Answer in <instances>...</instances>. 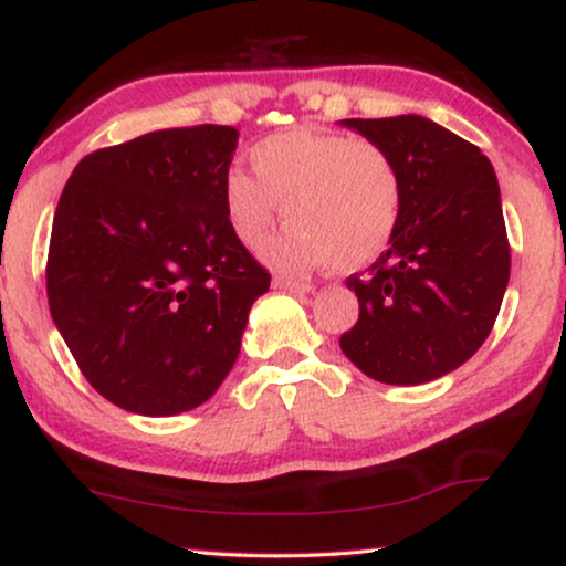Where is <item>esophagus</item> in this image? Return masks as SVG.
<instances>
[{
    "label": "esophagus",
    "instance_id": "1",
    "mask_svg": "<svg viewBox=\"0 0 566 566\" xmlns=\"http://www.w3.org/2000/svg\"><path fill=\"white\" fill-rule=\"evenodd\" d=\"M273 285H275V289H281V291L293 293V296H308V293H314V289L308 283L289 281V277H275Z\"/></svg>",
    "mask_w": 566,
    "mask_h": 566
}]
</instances>
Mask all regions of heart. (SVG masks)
Returning a JSON list of instances; mask_svg holds the SVG:
<instances>
[{"label": "heart", "instance_id": "1", "mask_svg": "<svg viewBox=\"0 0 566 566\" xmlns=\"http://www.w3.org/2000/svg\"><path fill=\"white\" fill-rule=\"evenodd\" d=\"M254 175L231 169L223 211L239 242L265 247L275 270L301 275L329 265L353 273L389 250L405 208V177L381 144L350 134L291 128L252 149Z\"/></svg>", "mask_w": 566, "mask_h": 566}]
</instances>
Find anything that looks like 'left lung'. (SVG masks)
Listing matches in <instances>:
<instances>
[{
  "label": "left lung",
  "mask_w": 566,
  "mask_h": 566,
  "mask_svg": "<svg viewBox=\"0 0 566 566\" xmlns=\"http://www.w3.org/2000/svg\"><path fill=\"white\" fill-rule=\"evenodd\" d=\"M381 144L405 177L389 250L347 277L360 316L339 347L374 381L417 386L474 355L497 319L510 244L492 161L422 115L339 120Z\"/></svg>",
  "instance_id": "left-lung-1"
}]
</instances>
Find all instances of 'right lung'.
Listing matches in <instances>:
<instances>
[{
	"label": "right lung",
	"instance_id": "obj_1",
	"mask_svg": "<svg viewBox=\"0 0 566 566\" xmlns=\"http://www.w3.org/2000/svg\"><path fill=\"white\" fill-rule=\"evenodd\" d=\"M239 130H151L92 151L53 216L45 291L92 389L134 415L208 401L270 273L223 211Z\"/></svg>",
	"mask_w": 566,
	"mask_h": 566
}]
</instances>
